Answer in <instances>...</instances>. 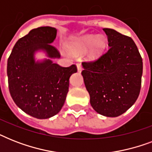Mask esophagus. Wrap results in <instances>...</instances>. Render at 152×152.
<instances>
[{"label": "esophagus", "mask_w": 152, "mask_h": 152, "mask_svg": "<svg viewBox=\"0 0 152 152\" xmlns=\"http://www.w3.org/2000/svg\"><path fill=\"white\" fill-rule=\"evenodd\" d=\"M76 66H77V70H78V72H80L82 71V69H83L82 64H81L80 63H77V64H76Z\"/></svg>", "instance_id": "34e87169"}]
</instances>
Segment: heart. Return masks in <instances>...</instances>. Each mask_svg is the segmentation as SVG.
I'll use <instances>...</instances> for the list:
<instances>
[{
	"mask_svg": "<svg viewBox=\"0 0 152 152\" xmlns=\"http://www.w3.org/2000/svg\"><path fill=\"white\" fill-rule=\"evenodd\" d=\"M91 44L92 46L89 53V58L91 60L98 59L103 54L106 46V39L102 36H98L95 38V35H87L73 42L70 47V51L73 54H80L87 50V49Z\"/></svg>",
	"mask_w": 152,
	"mask_h": 152,
	"instance_id": "heart-1",
	"label": "heart"
}]
</instances>
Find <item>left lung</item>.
Instances as JSON below:
<instances>
[{
    "label": "left lung",
    "mask_w": 152,
    "mask_h": 152,
    "mask_svg": "<svg viewBox=\"0 0 152 152\" xmlns=\"http://www.w3.org/2000/svg\"><path fill=\"white\" fill-rule=\"evenodd\" d=\"M109 48L92 61L82 62L81 74L97 113L118 117L137 101L141 88L142 57L130 37L103 28Z\"/></svg>",
    "instance_id": "left-lung-1"
}]
</instances>
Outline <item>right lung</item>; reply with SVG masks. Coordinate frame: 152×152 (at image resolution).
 <instances>
[{
    "instance_id": "add662e5",
    "label": "right lung",
    "mask_w": 152,
    "mask_h": 152,
    "mask_svg": "<svg viewBox=\"0 0 152 152\" xmlns=\"http://www.w3.org/2000/svg\"><path fill=\"white\" fill-rule=\"evenodd\" d=\"M57 30L40 27L20 39L13 47L7 64L9 92L16 106L38 119L56 115L69 91V77L77 72L76 64L62 67L50 60L35 62L34 53L44 50L51 58L60 57L52 46Z\"/></svg>"
}]
</instances>
